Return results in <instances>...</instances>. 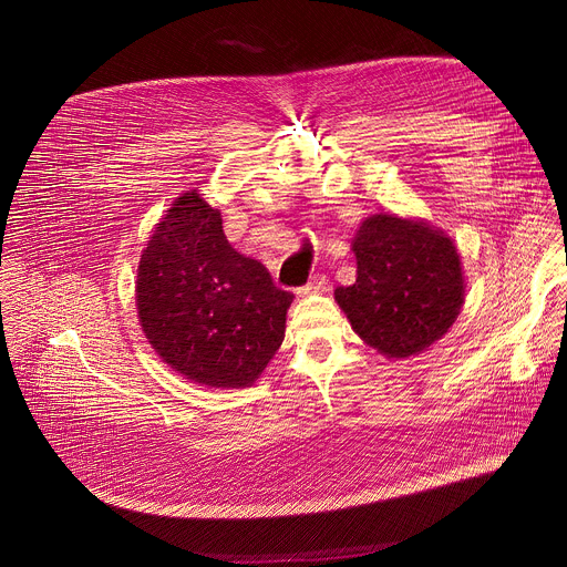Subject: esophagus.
<instances>
[{
  "mask_svg": "<svg viewBox=\"0 0 567 567\" xmlns=\"http://www.w3.org/2000/svg\"><path fill=\"white\" fill-rule=\"evenodd\" d=\"M326 288H328L326 275H319V272H317L299 292H301V295H317V292H323Z\"/></svg>",
  "mask_w": 567,
  "mask_h": 567,
  "instance_id": "1",
  "label": "esophagus"
}]
</instances>
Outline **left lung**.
Instances as JSON below:
<instances>
[{"mask_svg":"<svg viewBox=\"0 0 567 567\" xmlns=\"http://www.w3.org/2000/svg\"><path fill=\"white\" fill-rule=\"evenodd\" d=\"M357 279L334 299L352 330L385 357H412L456 321L465 284L456 246L425 221L368 217L352 239Z\"/></svg>","mask_w":567,"mask_h":567,"instance_id":"8db88e82","label":"left lung"}]
</instances>
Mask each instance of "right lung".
I'll list each match as a JSON object with an SVG mask.
<instances>
[{"mask_svg":"<svg viewBox=\"0 0 567 567\" xmlns=\"http://www.w3.org/2000/svg\"><path fill=\"white\" fill-rule=\"evenodd\" d=\"M137 312L155 352L186 379L246 388L275 357L292 295L226 239L221 213L184 193L157 224L137 270Z\"/></svg>","mask_w":567,"mask_h":567,"instance_id":"1","label":"right lung"}]
</instances>
